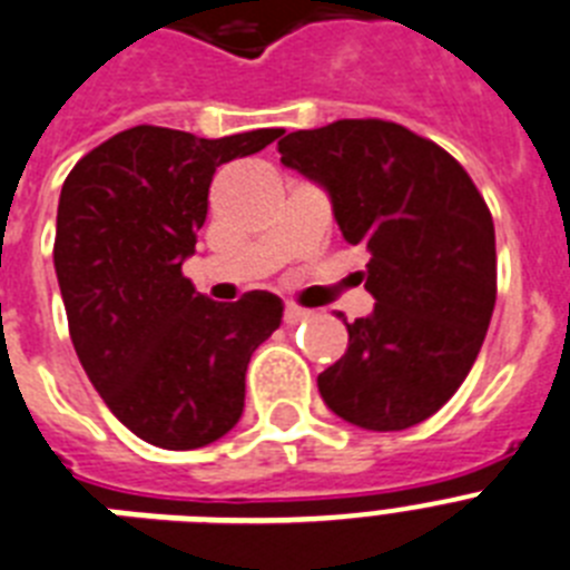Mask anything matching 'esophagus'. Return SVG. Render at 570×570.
Segmentation results:
<instances>
[{"label":"esophagus","instance_id":"obj_1","mask_svg":"<svg viewBox=\"0 0 570 570\" xmlns=\"http://www.w3.org/2000/svg\"><path fill=\"white\" fill-rule=\"evenodd\" d=\"M306 318H309V309H304V306H295V304H286L284 324L295 326V324H301V321H306Z\"/></svg>","mask_w":570,"mask_h":570}]
</instances>
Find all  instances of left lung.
I'll use <instances>...</instances> for the list:
<instances>
[{
  "instance_id": "obj_1",
  "label": "left lung",
  "mask_w": 570,
  "mask_h": 570,
  "mask_svg": "<svg viewBox=\"0 0 570 570\" xmlns=\"http://www.w3.org/2000/svg\"><path fill=\"white\" fill-rule=\"evenodd\" d=\"M281 163L318 183L350 244L370 249L367 318H344L346 353L321 399L364 430L424 422L468 379L497 304V235L462 166L410 128L338 120L292 131Z\"/></svg>"
}]
</instances>
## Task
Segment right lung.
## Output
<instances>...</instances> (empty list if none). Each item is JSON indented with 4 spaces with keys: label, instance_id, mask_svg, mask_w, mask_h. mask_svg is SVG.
Here are the masks:
<instances>
[{
    "label": "right lung",
    "instance_id": "right-lung-1",
    "mask_svg": "<svg viewBox=\"0 0 570 570\" xmlns=\"http://www.w3.org/2000/svg\"><path fill=\"white\" fill-rule=\"evenodd\" d=\"M284 128L206 140L135 126L88 151L62 183L53 269L77 358L142 442L195 450L244 413L246 367L284 318L272 292L217 304L183 278L206 224L215 168Z\"/></svg>",
    "mask_w": 570,
    "mask_h": 570
}]
</instances>
